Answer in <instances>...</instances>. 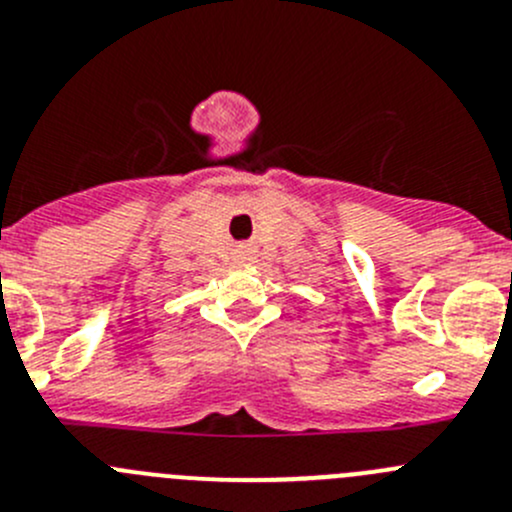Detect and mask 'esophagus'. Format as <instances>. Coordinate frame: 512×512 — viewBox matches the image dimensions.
<instances>
[{
  "label": "esophagus",
  "mask_w": 512,
  "mask_h": 512,
  "mask_svg": "<svg viewBox=\"0 0 512 512\" xmlns=\"http://www.w3.org/2000/svg\"><path fill=\"white\" fill-rule=\"evenodd\" d=\"M240 257L245 262H257V257H260V252H257L255 245H240Z\"/></svg>",
  "instance_id": "esophagus-1"
}]
</instances>
